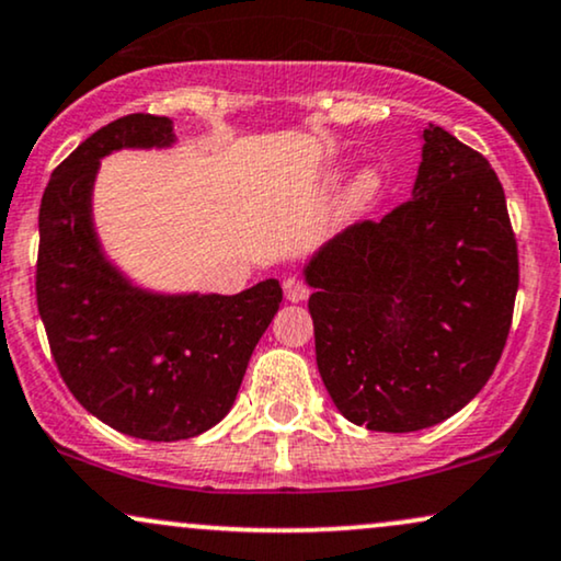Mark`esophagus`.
I'll return each mask as SVG.
<instances>
[{
	"instance_id": "34e87169",
	"label": "esophagus",
	"mask_w": 561,
	"mask_h": 561,
	"mask_svg": "<svg viewBox=\"0 0 561 561\" xmlns=\"http://www.w3.org/2000/svg\"><path fill=\"white\" fill-rule=\"evenodd\" d=\"M285 297L289 302H302L305 297H308V287L302 285L297 276H287L285 279Z\"/></svg>"
}]
</instances>
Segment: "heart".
<instances>
[{"label":"heart","instance_id":"heart-1","mask_svg":"<svg viewBox=\"0 0 561 561\" xmlns=\"http://www.w3.org/2000/svg\"><path fill=\"white\" fill-rule=\"evenodd\" d=\"M380 186H382L380 170L365 168L363 173H357V179H354L352 188H350L352 207H365V204H370L373 198L380 194Z\"/></svg>","mask_w":561,"mask_h":561}]
</instances>
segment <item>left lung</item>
Masks as SVG:
<instances>
[{
  "label": "left lung",
  "instance_id": "1",
  "mask_svg": "<svg viewBox=\"0 0 561 561\" xmlns=\"http://www.w3.org/2000/svg\"><path fill=\"white\" fill-rule=\"evenodd\" d=\"M422 139L409 202L305 266L325 391L375 432L427 430L463 409L513 323L517 243L497 173L435 124Z\"/></svg>",
  "mask_w": 561,
  "mask_h": 561
}]
</instances>
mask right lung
Here are the masks:
<instances>
[{"mask_svg": "<svg viewBox=\"0 0 561 561\" xmlns=\"http://www.w3.org/2000/svg\"><path fill=\"white\" fill-rule=\"evenodd\" d=\"M173 141L165 116L116 118L54 170L38 211L35 297L54 363L92 416L152 443L196 437L228 414L282 302L276 279L238 295L150 293L105 259L92 225L101 158Z\"/></svg>", "mask_w": 561, "mask_h": 561, "instance_id": "1", "label": "right lung"}]
</instances>
